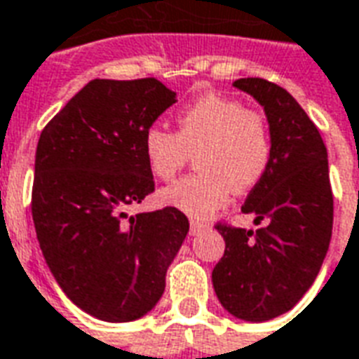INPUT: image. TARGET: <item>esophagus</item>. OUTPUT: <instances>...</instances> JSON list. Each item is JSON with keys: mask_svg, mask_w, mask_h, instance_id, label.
<instances>
[{"mask_svg": "<svg viewBox=\"0 0 359 359\" xmlns=\"http://www.w3.org/2000/svg\"><path fill=\"white\" fill-rule=\"evenodd\" d=\"M208 224H203V222H197V219H191V235H198L208 229Z\"/></svg>", "mask_w": 359, "mask_h": 359, "instance_id": "34e87169", "label": "esophagus"}]
</instances>
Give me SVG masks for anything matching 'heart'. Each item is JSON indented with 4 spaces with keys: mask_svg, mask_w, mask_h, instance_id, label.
<instances>
[{
    "mask_svg": "<svg viewBox=\"0 0 359 359\" xmlns=\"http://www.w3.org/2000/svg\"><path fill=\"white\" fill-rule=\"evenodd\" d=\"M177 132L151 126L143 135V156L154 177L170 182L195 153L197 174L161 191L162 205L191 218H208L229 201L260 183L271 161V135L260 112L219 95L205 93L176 116Z\"/></svg>",
    "mask_w": 359,
    "mask_h": 359,
    "instance_id": "b5f03b06",
    "label": "heart"
}]
</instances>
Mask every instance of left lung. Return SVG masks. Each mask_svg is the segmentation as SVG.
Segmentation results:
<instances>
[{
  "instance_id": "left-lung-1",
  "label": "left lung",
  "mask_w": 359,
  "mask_h": 359,
  "mask_svg": "<svg viewBox=\"0 0 359 359\" xmlns=\"http://www.w3.org/2000/svg\"><path fill=\"white\" fill-rule=\"evenodd\" d=\"M233 86L255 97L268 116L271 161L241 208L266 226H216L226 252L212 285L231 316L268 321L289 312L316 281L333 231V191L325 143L294 97L264 78H241Z\"/></svg>"
}]
</instances>
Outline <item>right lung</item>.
Instances as JSON below:
<instances>
[{
	"label": "right lung",
	"mask_w": 359,
	"mask_h": 359,
	"mask_svg": "<svg viewBox=\"0 0 359 359\" xmlns=\"http://www.w3.org/2000/svg\"><path fill=\"white\" fill-rule=\"evenodd\" d=\"M176 91L156 78L91 80L38 141L32 218L62 292L93 318L124 323L151 312L189 219L172 206L128 216L154 191L143 135Z\"/></svg>",
	"instance_id": "add662e5"
}]
</instances>
